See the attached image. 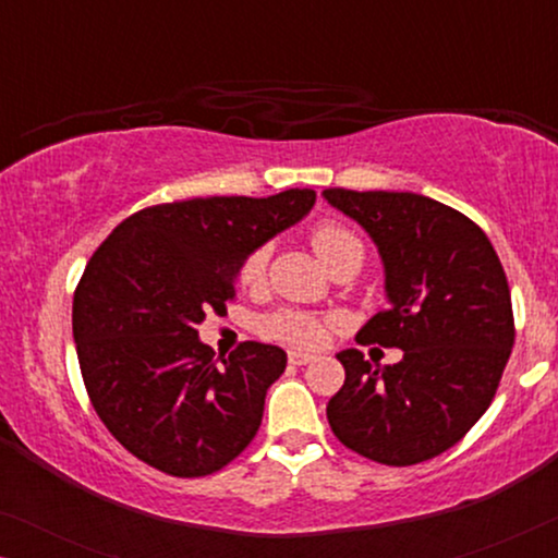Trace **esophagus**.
<instances>
[{"instance_id":"esophagus-1","label":"esophagus","mask_w":558,"mask_h":558,"mask_svg":"<svg viewBox=\"0 0 558 558\" xmlns=\"http://www.w3.org/2000/svg\"><path fill=\"white\" fill-rule=\"evenodd\" d=\"M315 361V355L304 353V350H289V363L292 365H307Z\"/></svg>"}]
</instances>
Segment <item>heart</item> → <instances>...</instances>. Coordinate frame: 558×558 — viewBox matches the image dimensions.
I'll return each instance as SVG.
<instances>
[{
    "mask_svg": "<svg viewBox=\"0 0 558 558\" xmlns=\"http://www.w3.org/2000/svg\"><path fill=\"white\" fill-rule=\"evenodd\" d=\"M312 248L319 262H323L327 269L338 266L340 262H348V258H355V262L363 264L365 246L357 235L350 231V228L340 223H319L310 235ZM266 269V248H254L246 256V262L241 266V284L254 287L264 279ZM264 332L271 335V338L294 342V345H317L325 335V323L310 312L300 310H281L277 315L264 319Z\"/></svg>",
    "mask_w": 558,
    "mask_h": 558,
    "instance_id": "1",
    "label": "heart"
}]
</instances>
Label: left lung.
Here are the masks:
<instances>
[{
    "instance_id": "left-lung-1",
    "label": "left lung",
    "mask_w": 558,
    "mask_h": 558,
    "mask_svg": "<svg viewBox=\"0 0 558 558\" xmlns=\"http://www.w3.org/2000/svg\"><path fill=\"white\" fill-rule=\"evenodd\" d=\"M323 195L384 258L388 307L355 340L403 350L384 368L355 348L338 353L345 384L327 403V422L373 462H426L454 447L498 391L515 340L506 271L483 228L445 203L386 190Z\"/></svg>"
}]
</instances>
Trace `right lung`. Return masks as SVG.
I'll list each match as a JSON object with an SVG mask.
<instances>
[{"label":"right lung","mask_w":558,"mask_h":558,"mask_svg":"<svg viewBox=\"0 0 558 558\" xmlns=\"http://www.w3.org/2000/svg\"><path fill=\"white\" fill-rule=\"evenodd\" d=\"M315 197L292 187L151 205L94 251L73 294V340L98 418L136 460L205 477L256 437L287 353L246 340L218 363L197 325L210 310L223 315L246 256Z\"/></svg>","instance_id":"1"}]
</instances>
